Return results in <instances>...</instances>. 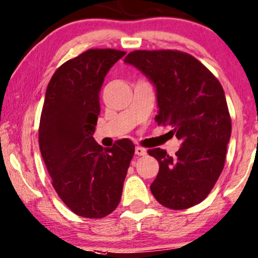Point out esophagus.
Masks as SVG:
<instances>
[{
    "label": "esophagus",
    "instance_id": "esophagus-1",
    "mask_svg": "<svg viewBox=\"0 0 258 258\" xmlns=\"http://www.w3.org/2000/svg\"><path fill=\"white\" fill-rule=\"evenodd\" d=\"M135 154L139 156H145L147 155V150L145 148H141V147H136Z\"/></svg>",
    "mask_w": 258,
    "mask_h": 258
}]
</instances>
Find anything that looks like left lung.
Wrapping results in <instances>:
<instances>
[{"mask_svg":"<svg viewBox=\"0 0 258 258\" xmlns=\"http://www.w3.org/2000/svg\"><path fill=\"white\" fill-rule=\"evenodd\" d=\"M124 61L155 85V121L172 126L181 141L174 156L161 148L148 150L160 166L150 190L168 209H189L209 196L225 163L231 117L223 86L198 59L181 51H134Z\"/></svg>","mask_w":258,"mask_h":258,"instance_id":"1","label":"left lung"}]
</instances>
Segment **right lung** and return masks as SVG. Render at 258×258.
Listing matches in <instances>:
<instances>
[{"label":"right lung","mask_w":258,"mask_h":258,"mask_svg":"<svg viewBox=\"0 0 258 258\" xmlns=\"http://www.w3.org/2000/svg\"><path fill=\"white\" fill-rule=\"evenodd\" d=\"M125 52L89 49L63 62L46 90L39 147L59 198L73 213L103 218L118 205L135 146L118 140L111 148L95 141L104 77Z\"/></svg>","instance_id":"right-lung-1"}]
</instances>
